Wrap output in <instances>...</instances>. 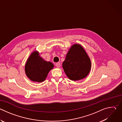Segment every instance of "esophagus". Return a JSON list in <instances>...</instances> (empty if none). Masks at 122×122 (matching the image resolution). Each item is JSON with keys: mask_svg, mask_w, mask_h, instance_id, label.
<instances>
[{"mask_svg": "<svg viewBox=\"0 0 122 122\" xmlns=\"http://www.w3.org/2000/svg\"><path fill=\"white\" fill-rule=\"evenodd\" d=\"M56 66L57 67L59 68L60 67V66H61V64H60V63H56Z\"/></svg>", "mask_w": 122, "mask_h": 122, "instance_id": "1", "label": "esophagus"}]
</instances>
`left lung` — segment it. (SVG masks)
I'll return each instance as SVG.
<instances>
[{
  "label": "left lung",
  "instance_id": "1",
  "mask_svg": "<svg viewBox=\"0 0 122 122\" xmlns=\"http://www.w3.org/2000/svg\"><path fill=\"white\" fill-rule=\"evenodd\" d=\"M62 66L67 77L79 81L87 77L91 68V62L82 46L74 44L69 48Z\"/></svg>",
  "mask_w": 122,
  "mask_h": 122
}]
</instances>
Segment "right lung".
<instances>
[{"label":"right lung","mask_w":122,"mask_h":122,"mask_svg":"<svg viewBox=\"0 0 122 122\" xmlns=\"http://www.w3.org/2000/svg\"><path fill=\"white\" fill-rule=\"evenodd\" d=\"M54 67L51 62L44 60L37 51H33L27 59L25 67L27 77L34 82H41L46 79L51 70Z\"/></svg>","instance_id":"right-lung-1"}]
</instances>
